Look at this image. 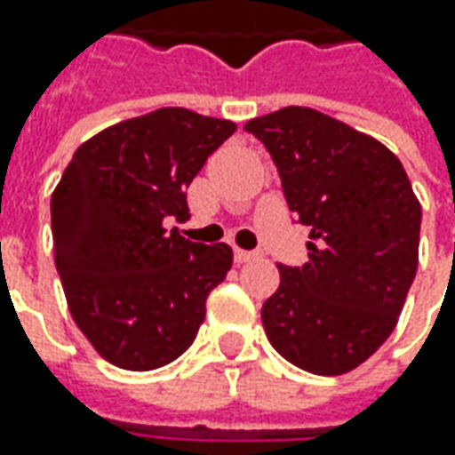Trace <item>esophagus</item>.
Returning a JSON list of instances; mask_svg holds the SVG:
<instances>
[{"mask_svg":"<svg viewBox=\"0 0 455 455\" xmlns=\"http://www.w3.org/2000/svg\"><path fill=\"white\" fill-rule=\"evenodd\" d=\"M235 263H248V260H253L255 255L258 253H253V251H240V248H235Z\"/></svg>","mask_w":455,"mask_h":455,"instance_id":"obj_1","label":"esophagus"}]
</instances>
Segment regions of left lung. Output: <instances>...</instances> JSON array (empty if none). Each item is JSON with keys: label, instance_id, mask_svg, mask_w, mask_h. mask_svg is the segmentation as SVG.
<instances>
[{"label": "left lung", "instance_id": "8db88e82", "mask_svg": "<svg viewBox=\"0 0 455 455\" xmlns=\"http://www.w3.org/2000/svg\"><path fill=\"white\" fill-rule=\"evenodd\" d=\"M268 149L308 260L278 266L260 308L266 337L291 364L344 375L393 334L418 271L420 202L400 159L367 133L289 106L245 124Z\"/></svg>", "mask_w": 455, "mask_h": 455}]
</instances>
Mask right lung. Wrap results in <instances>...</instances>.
I'll return each mask as SVG.
<instances>
[{
	"mask_svg": "<svg viewBox=\"0 0 455 455\" xmlns=\"http://www.w3.org/2000/svg\"><path fill=\"white\" fill-rule=\"evenodd\" d=\"M235 124L187 108L121 121L73 154L52 192L55 268L78 329L103 359L147 372L189 349L230 245L184 240L187 187Z\"/></svg>",
	"mask_w": 455,
	"mask_h": 455,
	"instance_id": "add662e5",
	"label": "right lung"
}]
</instances>
